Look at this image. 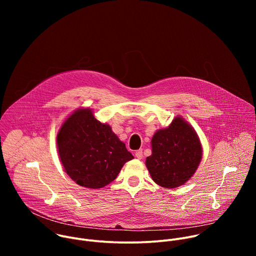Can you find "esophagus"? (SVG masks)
I'll return each instance as SVG.
<instances>
[{
    "mask_svg": "<svg viewBox=\"0 0 256 256\" xmlns=\"http://www.w3.org/2000/svg\"><path fill=\"white\" fill-rule=\"evenodd\" d=\"M134 155H136V157L138 159H142V157H144V155H142V150H138V151H136Z\"/></svg>",
    "mask_w": 256,
    "mask_h": 256,
    "instance_id": "obj_1",
    "label": "esophagus"
}]
</instances>
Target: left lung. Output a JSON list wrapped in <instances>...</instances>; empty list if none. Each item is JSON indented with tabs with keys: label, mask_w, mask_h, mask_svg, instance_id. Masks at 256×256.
<instances>
[{
	"label": "left lung",
	"mask_w": 256,
	"mask_h": 256,
	"mask_svg": "<svg viewBox=\"0 0 256 256\" xmlns=\"http://www.w3.org/2000/svg\"><path fill=\"white\" fill-rule=\"evenodd\" d=\"M202 146L194 130L181 118L152 138V155L146 159L152 179L165 188H178L194 174L202 160Z\"/></svg>",
	"instance_id": "obj_1"
}]
</instances>
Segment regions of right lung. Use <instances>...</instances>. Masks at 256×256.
I'll return each instance as SVG.
<instances>
[{
	"label": "right lung",
	"instance_id": "1",
	"mask_svg": "<svg viewBox=\"0 0 256 256\" xmlns=\"http://www.w3.org/2000/svg\"><path fill=\"white\" fill-rule=\"evenodd\" d=\"M56 142L64 171L87 188L109 184L124 163L134 159L112 128L97 120L89 108L78 109L66 118Z\"/></svg>",
	"mask_w": 256,
	"mask_h": 256
}]
</instances>
